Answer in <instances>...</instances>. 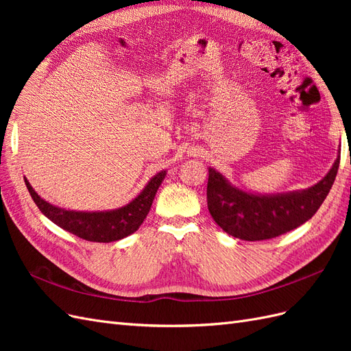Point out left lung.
Returning <instances> with one entry per match:
<instances>
[{
    "label": "left lung",
    "mask_w": 351,
    "mask_h": 351,
    "mask_svg": "<svg viewBox=\"0 0 351 351\" xmlns=\"http://www.w3.org/2000/svg\"><path fill=\"white\" fill-rule=\"evenodd\" d=\"M339 167V151L326 176L316 184L285 193L261 195L231 184L209 167L208 209L217 224L230 236L259 241L278 237L309 221L331 190Z\"/></svg>",
    "instance_id": "obj_1"
}]
</instances>
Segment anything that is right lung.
<instances>
[{"label": "right lung", "mask_w": 351, "mask_h": 351, "mask_svg": "<svg viewBox=\"0 0 351 351\" xmlns=\"http://www.w3.org/2000/svg\"><path fill=\"white\" fill-rule=\"evenodd\" d=\"M165 176V169L155 174L143 187L142 192L121 208L90 212L71 210L52 205L35 192L26 177L25 183L39 210L48 219L54 222L56 226L83 240L97 243H111L133 234V232L142 226L146 215L149 214L155 195L159 186L164 182Z\"/></svg>", "instance_id": "right-lung-1"}]
</instances>
